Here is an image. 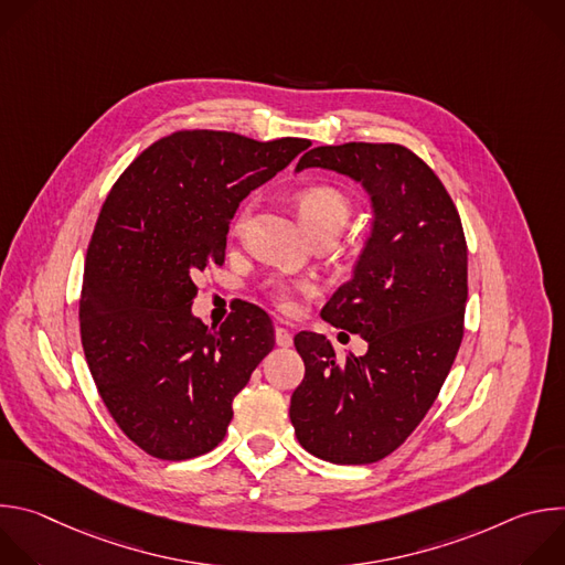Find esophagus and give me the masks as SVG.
<instances>
[{"label": "esophagus", "instance_id": "obj_1", "mask_svg": "<svg viewBox=\"0 0 565 565\" xmlns=\"http://www.w3.org/2000/svg\"><path fill=\"white\" fill-rule=\"evenodd\" d=\"M275 340H277V347H281V349L292 347V335H290V331H286L284 327H277V329H275Z\"/></svg>", "mask_w": 565, "mask_h": 565}]
</instances>
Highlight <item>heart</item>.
<instances>
[{
    "instance_id": "obj_1",
    "label": "heart",
    "mask_w": 565,
    "mask_h": 565,
    "mask_svg": "<svg viewBox=\"0 0 565 565\" xmlns=\"http://www.w3.org/2000/svg\"><path fill=\"white\" fill-rule=\"evenodd\" d=\"M297 210H299L301 223L310 236L324 234V232L338 236L344 230V225L349 223L351 201L342 190H338L333 185H310L299 194ZM244 221H246V216H241L238 227L244 225ZM275 295L284 308L295 306L288 288L277 286Z\"/></svg>"
}]
</instances>
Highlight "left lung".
<instances>
[{
  "label": "left lung",
  "instance_id": "left-lung-1",
  "mask_svg": "<svg viewBox=\"0 0 565 565\" xmlns=\"http://www.w3.org/2000/svg\"><path fill=\"white\" fill-rule=\"evenodd\" d=\"M310 168L360 183L371 201V234L353 275L321 308V319L358 333L366 353L338 360L324 335L299 333L306 375L290 397V423L312 456L369 465L412 436L456 360L467 301L465 234L445 185L407 147H315L295 172Z\"/></svg>",
  "mask_w": 565,
  "mask_h": 565
}]
</instances>
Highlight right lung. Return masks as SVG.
Instances as JSON below:
<instances>
[{
	"label": "right lung",
	"mask_w": 565,
	"mask_h": 565,
	"mask_svg": "<svg viewBox=\"0 0 565 565\" xmlns=\"http://www.w3.org/2000/svg\"><path fill=\"white\" fill-rule=\"evenodd\" d=\"M308 147L179 131L145 149L111 188L87 250L79 335L105 407L149 456L214 449L234 395L273 351V321L259 306L244 301L207 329L192 312L194 275L223 264L238 203Z\"/></svg>",
	"instance_id": "right-lung-1"
}]
</instances>
